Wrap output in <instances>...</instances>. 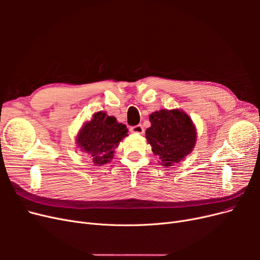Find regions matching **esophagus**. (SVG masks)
Returning a JSON list of instances; mask_svg holds the SVG:
<instances>
[{
	"mask_svg": "<svg viewBox=\"0 0 260 260\" xmlns=\"http://www.w3.org/2000/svg\"><path fill=\"white\" fill-rule=\"evenodd\" d=\"M130 131L132 133H137V135H143V133H144V129H143V127L141 124L135 125V127H131Z\"/></svg>",
	"mask_w": 260,
	"mask_h": 260,
	"instance_id": "esophagus-1",
	"label": "esophagus"
}]
</instances>
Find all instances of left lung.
Instances as JSON below:
<instances>
[{
	"mask_svg": "<svg viewBox=\"0 0 260 260\" xmlns=\"http://www.w3.org/2000/svg\"><path fill=\"white\" fill-rule=\"evenodd\" d=\"M151 127L145 131L147 143L161 166H172L191 154L198 131L191 117L179 108L159 109L149 115Z\"/></svg>",
	"mask_w": 260,
	"mask_h": 260,
	"instance_id": "obj_1",
	"label": "left lung"
}]
</instances>
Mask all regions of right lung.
Wrapping results in <instances>:
<instances>
[{"label": "right lung", "instance_id": "obj_1", "mask_svg": "<svg viewBox=\"0 0 260 260\" xmlns=\"http://www.w3.org/2000/svg\"><path fill=\"white\" fill-rule=\"evenodd\" d=\"M125 137H128L127 125L101 111L82 124L77 133L76 143L91 157L95 166H102L114 158L115 148Z\"/></svg>", "mask_w": 260, "mask_h": 260}]
</instances>
